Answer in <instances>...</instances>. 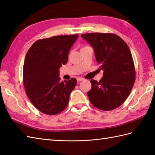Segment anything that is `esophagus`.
<instances>
[{
  "mask_svg": "<svg viewBox=\"0 0 155 155\" xmlns=\"http://www.w3.org/2000/svg\"><path fill=\"white\" fill-rule=\"evenodd\" d=\"M77 81L78 82H80V81H82L83 80V78H81V77H77Z\"/></svg>",
  "mask_w": 155,
  "mask_h": 155,
  "instance_id": "34e87169",
  "label": "esophagus"
}]
</instances>
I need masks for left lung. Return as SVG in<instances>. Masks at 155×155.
<instances>
[{"instance_id":"8db88e82","label":"left lung","mask_w":155,"mask_h":155,"mask_svg":"<svg viewBox=\"0 0 155 155\" xmlns=\"http://www.w3.org/2000/svg\"><path fill=\"white\" fill-rule=\"evenodd\" d=\"M93 47L97 61L103 77L99 82L91 80L87 92L94 107L102 110H112L126 101L135 82V68L129 48L123 39L113 33L81 35Z\"/></svg>"}]
</instances>
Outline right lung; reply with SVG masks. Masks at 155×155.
<instances>
[{
	"label": "right lung",
	"instance_id": "add662e5",
	"mask_svg": "<svg viewBox=\"0 0 155 155\" xmlns=\"http://www.w3.org/2000/svg\"><path fill=\"white\" fill-rule=\"evenodd\" d=\"M78 35L54 36L36 41L23 66V84L32 104L42 113L54 115L67 107L77 79L61 81L59 68L67 64Z\"/></svg>",
	"mask_w": 155,
	"mask_h": 155
}]
</instances>
